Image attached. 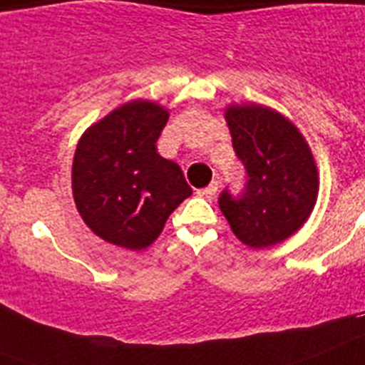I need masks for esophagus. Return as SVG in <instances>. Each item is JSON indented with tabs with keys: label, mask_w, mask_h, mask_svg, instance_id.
<instances>
[{
	"label": "esophagus",
	"mask_w": 365,
	"mask_h": 365,
	"mask_svg": "<svg viewBox=\"0 0 365 365\" xmlns=\"http://www.w3.org/2000/svg\"><path fill=\"white\" fill-rule=\"evenodd\" d=\"M217 189H219V183H217V182H212V183H210V185H208V187L200 189V191H198V195H200V197L212 198L213 195L217 192Z\"/></svg>",
	"instance_id": "esophagus-1"
}]
</instances>
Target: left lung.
I'll use <instances>...</instances> for the list:
<instances>
[{"mask_svg":"<svg viewBox=\"0 0 365 365\" xmlns=\"http://www.w3.org/2000/svg\"><path fill=\"white\" fill-rule=\"evenodd\" d=\"M227 123L245 185L240 195L225 189L219 208L236 238L262 250L289 238L309 217L319 191L315 161L298 129L272 108L230 106Z\"/></svg>","mask_w":365,"mask_h":365,"instance_id":"obj_1","label":"left lung"}]
</instances>
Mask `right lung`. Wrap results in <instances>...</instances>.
I'll return each mask as SVG.
<instances>
[{
  "instance_id": "right-lung-1",
  "label": "right lung",
  "mask_w": 365,
  "mask_h": 365,
  "mask_svg": "<svg viewBox=\"0 0 365 365\" xmlns=\"http://www.w3.org/2000/svg\"><path fill=\"white\" fill-rule=\"evenodd\" d=\"M168 112L133 101L91 125L73 161L76 208L99 238L125 250H144L191 187L176 163L157 153Z\"/></svg>"
}]
</instances>
